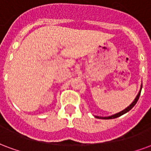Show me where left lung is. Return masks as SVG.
<instances>
[{"mask_svg": "<svg viewBox=\"0 0 151 151\" xmlns=\"http://www.w3.org/2000/svg\"><path fill=\"white\" fill-rule=\"evenodd\" d=\"M142 85H141V88H140V91H139V92H138V94L137 95V96H136V98L134 99V101L132 102L131 104H130V105L129 106H128V107L126 108V109H125L124 110L121 111V112H119V113H115V114H113V115H111V116H95V117H96V118H100V119H113V118H116V117H118V116H121L122 115H123V114H125V113H126L127 112H129V111L132 108L134 107V105L136 104V103L137 102V101H138V99H139V96H140V94H141V91H142Z\"/></svg>", "mask_w": 151, "mask_h": 151, "instance_id": "1", "label": "left lung"}]
</instances>
